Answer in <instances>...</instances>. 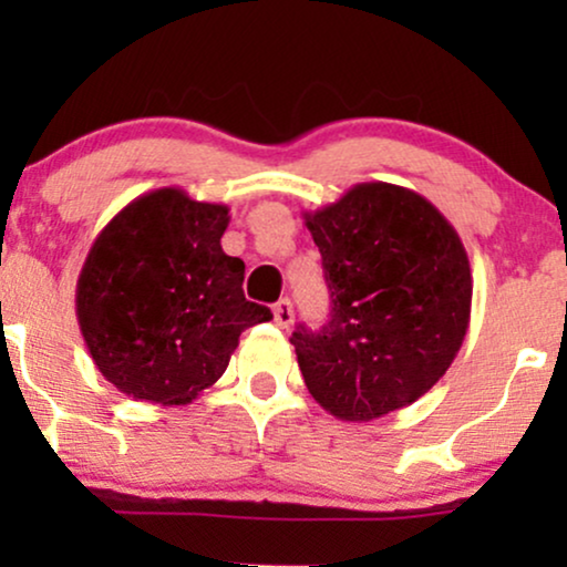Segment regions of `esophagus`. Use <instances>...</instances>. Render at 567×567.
Masks as SVG:
<instances>
[{"label":"esophagus","instance_id":"obj_1","mask_svg":"<svg viewBox=\"0 0 567 567\" xmlns=\"http://www.w3.org/2000/svg\"><path fill=\"white\" fill-rule=\"evenodd\" d=\"M274 322L278 324V328H284V330L293 322V307H291L289 299H281L274 307Z\"/></svg>","mask_w":567,"mask_h":567}]
</instances>
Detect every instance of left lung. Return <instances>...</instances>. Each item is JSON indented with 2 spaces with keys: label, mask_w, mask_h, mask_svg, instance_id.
Returning <instances> with one entry per match:
<instances>
[{
  "label": "left lung",
  "mask_w": 567,
  "mask_h": 567,
  "mask_svg": "<svg viewBox=\"0 0 567 567\" xmlns=\"http://www.w3.org/2000/svg\"><path fill=\"white\" fill-rule=\"evenodd\" d=\"M332 309L291 336L305 384L330 415L369 423L423 398L470 328L472 270L446 216L392 183H359L305 212Z\"/></svg>",
  "instance_id": "obj_1"
}]
</instances>
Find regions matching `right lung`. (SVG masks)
<instances>
[{"mask_svg":"<svg viewBox=\"0 0 567 567\" xmlns=\"http://www.w3.org/2000/svg\"><path fill=\"white\" fill-rule=\"evenodd\" d=\"M229 206L157 188L92 243L76 320L100 374L159 408L190 405L229 367L243 330L270 309L243 293L245 262L221 250Z\"/></svg>","mask_w":567,"mask_h":567,"instance_id":"right-lung-1","label":"right lung"}]
</instances>
